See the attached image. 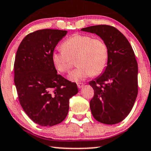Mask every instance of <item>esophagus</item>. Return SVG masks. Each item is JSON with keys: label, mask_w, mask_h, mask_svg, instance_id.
<instances>
[{"label": "esophagus", "mask_w": 151, "mask_h": 151, "mask_svg": "<svg viewBox=\"0 0 151 151\" xmlns=\"http://www.w3.org/2000/svg\"><path fill=\"white\" fill-rule=\"evenodd\" d=\"M77 85H78V87L79 88H82L83 86H84V84H83V83H81V82H80V83H78L77 84Z\"/></svg>", "instance_id": "esophagus-1"}]
</instances>
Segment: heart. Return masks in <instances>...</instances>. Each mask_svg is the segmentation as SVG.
Wrapping results in <instances>:
<instances>
[{"label": "heart", "instance_id": "b5f03b06", "mask_svg": "<svg viewBox=\"0 0 151 151\" xmlns=\"http://www.w3.org/2000/svg\"><path fill=\"white\" fill-rule=\"evenodd\" d=\"M108 48L104 41L88 35L74 34L62 44V50L52 53V61L58 72L67 73L71 68V58H76L78 67L68 76L73 82H81L105 70L108 62Z\"/></svg>", "mask_w": 151, "mask_h": 151}]
</instances>
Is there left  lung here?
<instances>
[{
	"label": "left lung",
	"mask_w": 151,
	"mask_h": 151,
	"mask_svg": "<svg viewBox=\"0 0 151 151\" xmlns=\"http://www.w3.org/2000/svg\"><path fill=\"white\" fill-rule=\"evenodd\" d=\"M81 30L96 34L108 48L106 69L89 82L95 92L90 101L92 114L101 123H119L131 112L138 91V69L134 50L125 37L111 26H92Z\"/></svg>",
	"instance_id": "8db88e82"
}]
</instances>
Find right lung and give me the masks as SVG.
Wrapping results in <instances>:
<instances>
[{
	"mask_svg": "<svg viewBox=\"0 0 151 151\" xmlns=\"http://www.w3.org/2000/svg\"><path fill=\"white\" fill-rule=\"evenodd\" d=\"M67 30L43 29L27 35L14 63V82L22 108L41 126L59 124L69 112V99L77 84L57 73L52 61L54 48Z\"/></svg>",
	"mask_w": 151,
	"mask_h": 151,
	"instance_id": "right-lung-1",
	"label": "right lung"
}]
</instances>
